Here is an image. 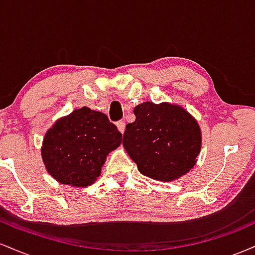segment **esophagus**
<instances>
[{"label":"esophagus","instance_id":"34e87169","mask_svg":"<svg viewBox=\"0 0 255 255\" xmlns=\"http://www.w3.org/2000/svg\"><path fill=\"white\" fill-rule=\"evenodd\" d=\"M116 126H118L119 130L121 131L122 134H124V133H125V129H126V124H125V121H118V122H116Z\"/></svg>","mask_w":255,"mask_h":255}]
</instances>
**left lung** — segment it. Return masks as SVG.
I'll use <instances>...</instances> for the list:
<instances>
[{"mask_svg":"<svg viewBox=\"0 0 255 255\" xmlns=\"http://www.w3.org/2000/svg\"><path fill=\"white\" fill-rule=\"evenodd\" d=\"M135 121L126 126V151L145 176L174 181L188 172L201 147L198 122L178 105L145 102L134 108Z\"/></svg>","mask_w":255,"mask_h":255,"instance_id":"left-lung-1","label":"left lung"}]
</instances>
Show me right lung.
<instances>
[{
	"instance_id": "right-lung-1",
	"label": "right lung",
	"mask_w": 255,
	"mask_h": 255,
	"mask_svg": "<svg viewBox=\"0 0 255 255\" xmlns=\"http://www.w3.org/2000/svg\"><path fill=\"white\" fill-rule=\"evenodd\" d=\"M121 141L122 134L105 114L83 107L48 130L42 158L58 182L87 187L101 175L107 156Z\"/></svg>"
}]
</instances>
